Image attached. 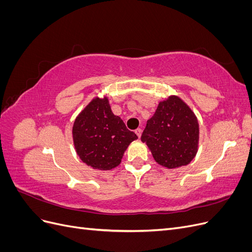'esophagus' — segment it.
<instances>
[{
  "instance_id": "obj_1",
  "label": "esophagus",
  "mask_w": 252,
  "mask_h": 252,
  "mask_svg": "<svg viewBox=\"0 0 252 252\" xmlns=\"http://www.w3.org/2000/svg\"><path fill=\"white\" fill-rule=\"evenodd\" d=\"M135 134L136 135H138V138H140V136H141V134H142V129L141 128H138V129H135Z\"/></svg>"
}]
</instances>
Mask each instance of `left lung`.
I'll return each instance as SVG.
<instances>
[{
  "label": "left lung",
  "instance_id": "obj_1",
  "mask_svg": "<svg viewBox=\"0 0 252 252\" xmlns=\"http://www.w3.org/2000/svg\"><path fill=\"white\" fill-rule=\"evenodd\" d=\"M141 140L159 165L177 168L191 162L197 151L199 124L188 106L178 96L158 104L147 121Z\"/></svg>",
  "mask_w": 252,
  "mask_h": 252
}]
</instances>
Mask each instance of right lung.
<instances>
[{
    "label": "right lung",
    "instance_id": "right-lung-1",
    "mask_svg": "<svg viewBox=\"0 0 252 252\" xmlns=\"http://www.w3.org/2000/svg\"><path fill=\"white\" fill-rule=\"evenodd\" d=\"M77 154L94 169L109 170L121 163L136 134L112 113L107 98L95 97L75 119L72 128Z\"/></svg>",
    "mask_w": 252,
    "mask_h": 252
}]
</instances>
